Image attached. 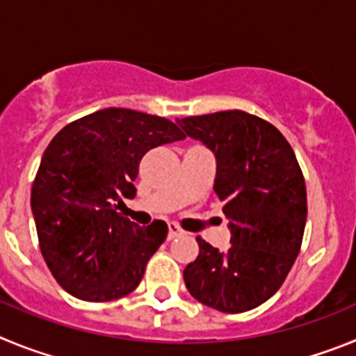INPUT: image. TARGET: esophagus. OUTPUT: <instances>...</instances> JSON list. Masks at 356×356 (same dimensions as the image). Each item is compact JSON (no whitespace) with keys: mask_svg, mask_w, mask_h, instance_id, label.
<instances>
[{"mask_svg":"<svg viewBox=\"0 0 356 356\" xmlns=\"http://www.w3.org/2000/svg\"><path fill=\"white\" fill-rule=\"evenodd\" d=\"M181 234H184V229L180 226L176 225V222H169V238H175Z\"/></svg>","mask_w":356,"mask_h":356,"instance_id":"1","label":"esophagus"}]
</instances>
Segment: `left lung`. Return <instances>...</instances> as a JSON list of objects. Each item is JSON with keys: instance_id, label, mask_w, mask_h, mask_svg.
<instances>
[{"instance_id": "1", "label": "left lung", "mask_w": 356, "mask_h": 356, "mask_svg": "<svg viewBox=\"0 0 356 356\" xmlns=\"http://www.w3.org/2000/svg\"><path fill=\"white\" fill-rule=\"evenodd\" d=\"M178 124L213 151V191L232 229L226 251L196 238L200 254L185 267V285L219 312L253 310L282 287L301 250L307 187L294 149L271 122L242 110Z\"/></svg>"}]
</instances>
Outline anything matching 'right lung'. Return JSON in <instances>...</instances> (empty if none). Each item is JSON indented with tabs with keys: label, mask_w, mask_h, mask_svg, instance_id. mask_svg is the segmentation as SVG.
<instances>
[{
	"label": "right lung",
	"mask_w": 356,
	"mask_h": 356,
	"mask_svg": "<svg viewBox=\"0 0 356 356\" xmlns=\"http://www.w3.org/2000/svg\"><path fill=\"white\" fill-rule=\"evenodd\" d=\"M175 122L130 108H103L69 122L51 139L31 185L40 253L64 291L102 303L130 294L168 237L118 212L135 197L143 156L184 140Z\"/></svg>",
	"instance_id": "add662e5"
}]
</instances>
